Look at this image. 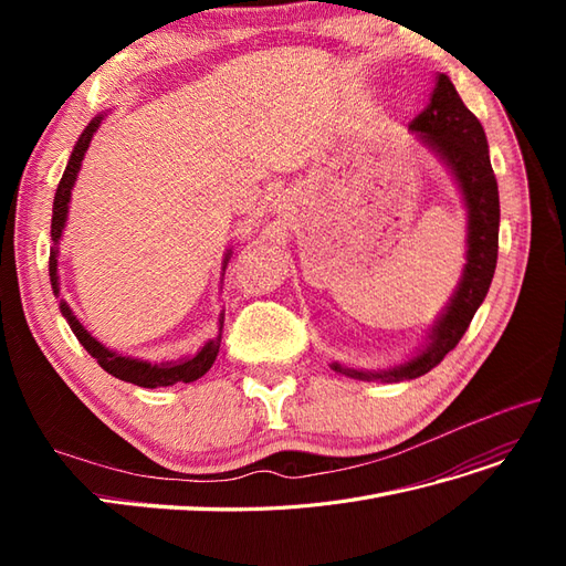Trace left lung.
<instances>
[{"label":"left lung","instance_id":"8db88e82","mask_svg":"<svg viewBox=\"0 0 566 566\" xmlns=\"http://www.w3.org/2000/svg\"><path fill=\"white\" fill-rule=\"evenodd\" d=\"M410 129L420 132L422 139L449 163L462 188V196H465L470 212L465 276H462V283L458 285V293L453 295L447 314L437 323L432 342L420 356L413 358V361H408L406 366H399L389 373H358L333 364L337 373H345L361 380H413L424 373H430L437 364H441V358L458 345L460 337L470 328L474 312L489 293L495 260H499L501 202L499 181H495L493 167L489 160L486 134L476 115L462 104L453 82L443 73L434 77V90L430 94V101H427L422 113L413 117Z\"/></svg>","mask_w":566,"mask_h":566}]
</instances>
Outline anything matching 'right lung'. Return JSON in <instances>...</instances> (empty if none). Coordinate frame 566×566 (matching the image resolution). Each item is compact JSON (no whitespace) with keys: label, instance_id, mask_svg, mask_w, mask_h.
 Wrapping results in <instances>:
<instances>
[{"label":"right lung","instance_id":"add662e5","mask_svg":"<svg viewBox=\"0 0 566 566\" xmlns=\"http://www.w3.org/2000/svg\"><path fill=\"white\" fill-rule=\"evenodd\" d=\"M98 125H101V117H94L92 123L87 125V129L82 132V136L77 139V144H75L73 156H71V160H67L65 172H63V177L59 181L56 198H54V217H51V241H54V243L61 241L65 214H67V202H71V188H73V184L77 179L80 165L84 160V153H87L92 136L98 129ZM49 276H51V287H54V293H59L56 248H51V252H49ZM61 312L67 318V323H71V328L77 335L80 345L96 358L101 368H104L111 375H115V378H119V380L132 382V385H139V387H148V389H153V387H169V385H177V382H193V380L202 378V375L212 368L214 358L219 354V345H221V333H219L193 358H186V361H179V364L150 366L146 361H136V358L117 356V354L108 352L104 345H98V342L87 331L82 328L80 321L73 316L71 306H67L65 302H61ZM221 328H224V318L219 321V331Z\"/></svg>","mask_w":566,"mask_h":566}]
</instances>
